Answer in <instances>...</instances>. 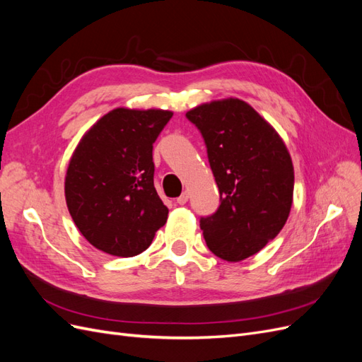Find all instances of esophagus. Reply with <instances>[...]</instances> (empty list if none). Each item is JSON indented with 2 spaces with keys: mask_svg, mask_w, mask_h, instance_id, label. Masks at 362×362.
Returning a JSON list of instances; mask_svg holds the SVG:
<instances>
[{
  "mask_svg": "<svg viewBox=\"0 0 362 362\" xmlns=\"http://www.w3.org/2000/svg\"><path fill=\"white\" fill-rule=\"evenodd\" d=\"M187 201H189V192H182L180 198H177V204H180V205L187 204Z\"/></svg>",
  "mask_w": 362,
  "mask_h": 362,
  "instance_id": "34e87169",
  "label": "esophagus"
}]
</instances>
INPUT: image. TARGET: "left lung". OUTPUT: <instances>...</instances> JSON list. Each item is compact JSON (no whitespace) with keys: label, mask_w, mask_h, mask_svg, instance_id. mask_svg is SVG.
Instances as JSON below:
<instances>
[{"label":"left lung","mask_w":362,"mask_h":362,"mask_svg":"<svg viewBox=\"0 0 362 362\" xmlns=\"http://www.w3.org/2000/svg\"><path fill=\"white\" fill-rule=\"evenodd\" d=\"M205 140L221 193L201 218L205 243L229 262L255 255L286 225L294 189L290 152L267 120L238 98L205 103L185 113Z\"/></svg>","instance_id":"1"}]
</instances>
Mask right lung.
<instances>
[{"label":"right lung","mask_w":362,"mask_h":362,"mask_svg":"<svg viewBox=\"0 0 362 362\" xmlns=\"http://www.w3.org/2000/svg\"><path fill=\"white\" fill-rule=\"evenodd\" d=\"M172 112L117 107L86 131L69 160L64 198L74 223L115 257L146 250L168 221L154 187L152 144Z\"/></svg>","instance_id":"add662e5"}]
</instances>
